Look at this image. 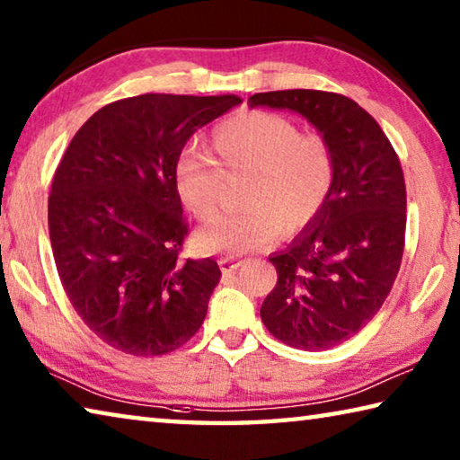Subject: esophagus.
<instances>
[{
    "label": "esophagus",
    "mask_w": 460,
    "mask_h": 460,
    "mask_svg": "<svg viewBox=\"0 0 460 460\" xmlns=\"http://www.w3.org/2000/svg\"><path fill=\"white\" fill-rule=\"evenodd\" d=\"M219 266L223 270V274H235V271L243 266V261H239L235 258H221Z\"/></svg>",
    "instance_id": "obj_1"
}]
</instances>
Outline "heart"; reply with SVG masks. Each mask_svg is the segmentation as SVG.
<instances>
[{"mask_svg":"<svg viewBox=\"0 0 460 460\" xmlns=\"http://www.w3.org/2000/svg\"><path fill=\"white\" fill-rule=\"evenodd\" d=\"M211 155L186 152L174 182L182 205L199 221L219 211L225 178L245 174L239 202L199 233L205 252L239 255L274 241L279 231L298 233L313 225L331 199L337 162L331 144L302 134L284 115L245 111L219 123L208 137Z\"/></svg>","mask_w":460,"mask_h":460,"instance_id":"1","label":"heart"}]
</instances>
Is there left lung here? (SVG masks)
I'll list each match as a JSON object with an SVG mask.
<instances>
[{
	"label": "left lung",
	"mask_w": 460,
	"mask_h": 460,
	"mask_svg": "<svg viewBox=\"0 0 460 460\" xmlns=\"http://www.w3.org/2000/svg\"><path fill=\"white\" fill-rule=\"evenodd\" d=\"M249 105L292 109L331 144L337 178L324 211L286 252L270 258L278 282L261 321L278 341L305 351L337 347L384 305L406 245V182L379 123L339 93H255Z\"/></svg>",
	"instance_id": "1"
}]
</instances>
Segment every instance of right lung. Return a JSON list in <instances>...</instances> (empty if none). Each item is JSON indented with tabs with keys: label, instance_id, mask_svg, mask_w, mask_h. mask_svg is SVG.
<instances>
[{
	"label": "right lung",
	"instance_id": "right-lung-1",
	"mask_svg": "<svg viewBox=\"0 0 460 460\" xmlns=\"http://www.w3.org/2000/svg\"><path fill=\"white\" fill-rule=\"evenodd\" d=\"M239 103L168 93L113 101L62 155L49 197L54 261L76 314L109 347L166 355L205 321L221 270L182 258L189 223L174 172L194 131Z\"/></svg>",
	"mask_w": 460,
	"mask_h": 460
}]
</instances>
